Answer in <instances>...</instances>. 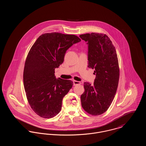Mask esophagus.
Segmentation results:
<instances>
[{"label": "esophagus", "instance_id": "esophagus-1", "mask_svg": "<svg viewBox=\"0 0 146 146\" xmlns=\"http://www.w3.org/2000/svg\"><path fill=\"white\" fill-rule=\"evenodd\" d=\"M73 83H74V85L76 86V85H78L80 84V82H78V81H76V80H74L73 81Z\"/></svg>", "mask_w": 146, "mask_h": 146}]
</instances>
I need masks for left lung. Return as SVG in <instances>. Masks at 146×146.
<instances>
[{"instance_id":"8db88e82","label":"left lung","mask_w":146,"mask_h":146,"mask_svg":"<svg viewBox=\"0 0 146 146\" xmlns=\"http://www.w3.org/2000/svg\"><path fill=\"white\" fill-rule=\"evenodd\" d=\"M88 45V67L94 69V84L85 82L81 96L84 110L97 116L105 112L112 104L118 86L120 71L116 51L106 35L91 33L80 35Z\"/></svg>"}]
</instances>
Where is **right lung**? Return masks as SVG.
I'll return each instance as SVG.
<instances>
[{"label": "right lung", "instance_id": "obj_1", "mask_svg": "<svg viewBox=\"0 0 146 146\" xmlns=\"http://www.w3.org/2000/svg\"><path fill=\"white\" fill-rule=\"evenodd\" d=\"M80 41L75 35L45 33L31 48L25 63L23 85L29 104L39 116L49 119L60 112L73 82L57 79L54 70L63 62L67 50Z\"/></svg>", "mask_w": 146, "mask_h": 146}]
</instances>
